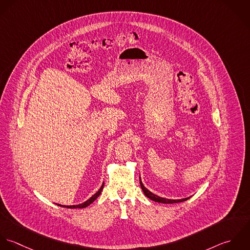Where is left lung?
Masks as SVG:
<instances>
[{
	"instance_id": "1",
	"label": "left lung",
	"mask_w": 250,
	"mask_h": 250,
	"mask_svg": "<svg viewBox=\"0 0 250 250\" xmlns=\"http://www.w3.org/2000/svg\"><path fill=\"white\" fill-rule=\"evenodd\" d=\"M140 186H141V188H142L143 192L145 193V195H146L148 198H150V200L154 201V202H158V203H164V204H173V203H180V202H184V201H187V200L189 199V197L180 200L166 199V198H162V197H159V196H157V195H155V194L151 193L150 190H148V189H147V188H146L143 186V184H142V182H141V179H140Z\"/></svg>"
}]
</instances>
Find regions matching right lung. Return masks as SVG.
<instances>
[{
    "instance_id": "right-lung-1",
    "label": "right lung",
    "mask_w": 250,
    "mask_h": 250,
    "mask_svg": "<svg viewBox=\"0 0 250 250\" xmlns=\"http://www.w3.org/2000/svg\"><path fill=\"white\" fill-rule=\"evenodd\" d=\"M103 186H104V183L102 184V186H101L100 190H99L96 194H94L90 199L87 200L86 202H84V203H82V204H79V205H73V206H62V205H59V204H58V206L65 207V208H86V207H88L90 204H92L95 200L97 199V198L100 196V193H101V190L103 189Z\"/></svg>"
}]
</instances>
